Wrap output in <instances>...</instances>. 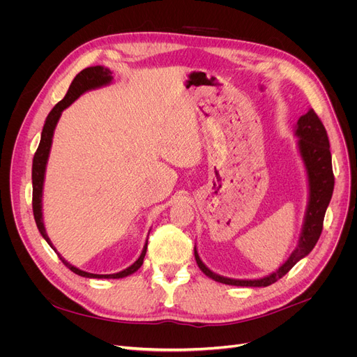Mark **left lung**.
I'll list each match as a JSON object with an SVG mask.
<instances>
[{"instance_id":"1","label":"left lung","mask_w":357,"mask_h":357,"mask_svg":"<svg viewBox=\"0 0 357 357\" xmlns=\"http://www.w3.org/2000/svg\"><path fill=\"white\" fill-rule=\"evenodd\" d=\"M295 136L298 137L296 146L299 156H301L307 179H308V204L304 215L303 230L299 234L298 245L295 250L291 253L285 264L280 265L275 272L271 275L260 278V279H231L214 273L207 266L204 265L201 260L197 246L194 248V255L198 268L207 275L208 278L214 279L215 282L234 285V287H269L275 284L278 279L287 275L295 265L296 261L304 259L317 245L318 238L323 231V221L330 204L333 190H334V175H333V166H331V153H330V142L327 137V131L314 112L310 108L304 116L299 117L295 126Z\"/></svg>"}]
</instances>
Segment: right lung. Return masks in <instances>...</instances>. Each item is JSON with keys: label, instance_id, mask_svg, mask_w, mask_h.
<instances>
[{"label": "right lung", "instance_id": "1", "mask_svg": "<svg viewBox=\"0 0 357 357\" xmlns=\"http://www.w3.org/2000/svg\"><path fill=\"white\" fill-rule=\"evenodd\" d=\"M112 82V72L108 68L104 66H89L85 68L84 70H81L77 77L73 78L66 96L62 101H59L53 107V109L49 112V116L45 121L43 130H42V137H40V143L39 147H37L34 158H33V167H31V182H33V214H34V220L37 224V229H39L42 237L47 241V245L58 253L52 245V241L46 233L45 229V222H43V211H42V198H43V183H45V174H46V165H47V159H49V153H50V147H52V139H53V133L56 124H58L62 111L65 108H68L75 100H78L82 93H85L86 91L91 89H97L101 86H105L108 84ZM146 250H147V240L144 243V248L142 250V255L139 256V259L135 261L133 265L126 268L121 272L117 273H111V275H97V273H89L85 271H81L78 268L72 266L68 260H65V257H62L59 253V259L62 260V264L69 268L73 273H77L79 276L84 278H96V279H120V278H126L131 273H135L136 271H139V268L143 265V259L146 256Z\"/></svg>", "mask_w": 357, "mask_h": 357}]
</instances>
